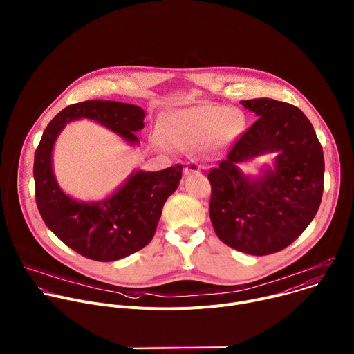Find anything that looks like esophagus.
<instances>
[{"label":"esophagus","mask_w":354,"mask_h":354,"mask_svg":"<svg viewBox=\"0 0 354 354\" xmlns=\"http://www.w3.org/2000/svg\"><path fill=\"white\" fill-rule=\"evenodd\" d=\"M200 169H201V165H198L196 161H190V162L185 167V174H186V175L198 174Z\"/></svg>","instance_id":"1"}]
</instances>
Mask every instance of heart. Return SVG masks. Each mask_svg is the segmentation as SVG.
I'll return each mask as SVG.
<instances>
[{
  "mask_svg": "<svg viewBox=\"0 0 354 354\" xmlns=\"http://www.w3.org/2000/svg\"><path fill=\"white\" fill-rule=\"evenodd\" d=\"M245 115L228 106H192L161 116L158 140L169 148H186L200 141L213 149L234 142L245 129Z\"/></svg>",
  "mask_w": 354,
  "mask_h": 354,
  "instance_id": "1",
  "label": "heart"
}]
</instances>
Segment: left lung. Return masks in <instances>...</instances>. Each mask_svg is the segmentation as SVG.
Segmentation results:
<instances>
[{"label": "left lung", "mask_w": 354, "mask_h": 354, "mask_svg": "<svg viewBox=\"0 0 354 354\" xmlns=\"http://www.w3.org/2000/svg\"><path fill=\"white\" fill-rule=\"evenodd\" d=\"M258 120L209 172L210 218L217 236L248 255L263 257L294 242L314 220L322 198L325 161L311 122L298 108L270 97L241 100ZM274 153L260 175L239 165Z\"/></svg>", "instance_id": "left-lung-1"}]
</instances>
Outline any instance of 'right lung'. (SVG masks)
Wrapping results in <instances>:
<instances>
[{"instance_id":"right-lung-1","label":"right lung","mask_w":354,"mask_h":354,"mask_svg":"<svg viewBox=\"0 0 354 354\" xmlns=\"http://www.w3.org/2000/svg\"><path fill=\"white\" fill-rule=\"evenodd\" d=\"M145 112L115 100H85L63 109L43 131L35 153L33 178L39 213L55 235L80 255L113 262L140 250L153 239L167 198L178 189L182 165L157 172L133 171L108 197L81 201L67 194L53 171V148L67 123L89 119L130 145L144 127Z\"/></svg>"}]
</instances>
